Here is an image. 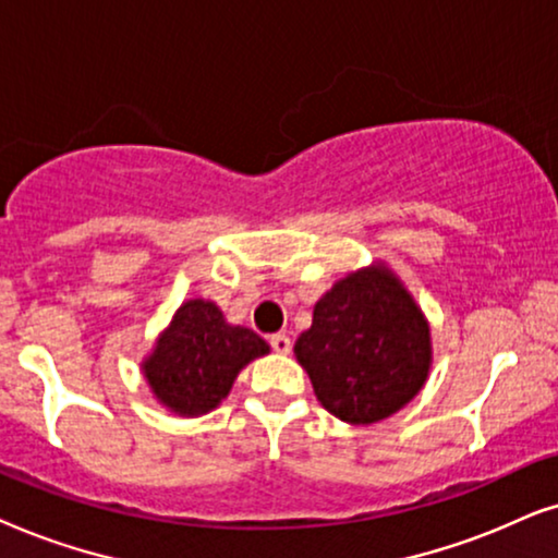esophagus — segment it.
Instances as JSON below:
<instances>
[{"label": "esophagus", "mask_w": 558, "mask_h": 558, "mask_svg": "<svg viewBox=\"0 0 558 558\" xmlns=\"http://www.w3.org/2000/svg\"><path fill=\"white\" fill-rule=\"evenodd\" d=\"M270 347H272V352L288 354L291 352V337H288V333H272Z\"/></svg>", "instance_id": "1"}]
</instances>
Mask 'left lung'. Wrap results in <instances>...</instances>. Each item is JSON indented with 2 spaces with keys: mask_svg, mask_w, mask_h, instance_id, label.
<instances>
[{
  "mask_svg": "<svg viewBox=\"0 0 558 558\" xmlns=\"http://www.w3.org/2000/svg\"><path fill=\"white\" fill-rule=\"evenodd\" d=\"M326 411L347 423L383 421L418 396L428 377V324L385 267L339 280L295 341Z\"/></svg>",
  "mask_w": 558,
  "mask_h": 558,
  "instance_id": "left-lung-1",
  "label": "left lung"
}]
</instances>
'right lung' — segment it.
I'll use <instances>...</instances> for the list:
<instances>
[{
  "instance_id": "right-lung-1",
  "label": "right lung",
  "mask_w": 558,
  "mask_h": 558,
  "mask_svg": "<svg viewBox=\"0 0 558 558\" xmlns=\"http://www.w3.org/2000/svg\"><path fill=\"white\" fill-rule=\"evenodd\" d=\"M267 352L255 331L229 326L214 303L196 299L178 308L143 369L162 405L198 415L217 408L240 369Z\"/></svg>"
}]
</instances>
